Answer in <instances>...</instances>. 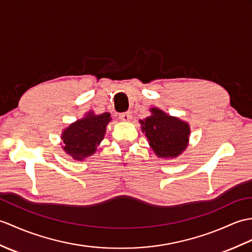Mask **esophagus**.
Here are the masks:
<instances>
[{"instance_id":"34e87169","label":"esophagus","mask_w":252,"mask_h":252,"mask_svg":"<svg viewBox=\"0 0 252 252\" xmlns=\"http://www.w3.org/2000/svg\"><path fill=\"white\" fill-rule=\"evenodd\" d=\"M119 118L122 121H130L132 119V113L131 112H126V113H121L119 115Z\"/></svg>"}]
</instances>
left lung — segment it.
I'll use <instances>...</instances> for the list:
<instances>
[{"mask_svg": "<svg viewBox=\"0 0 252 252\" xmlns=\"http://www.w3.org/2000/svg\"><path fill=\"white\" fill-rule=\"evenodd\" d=\"M150 117L140 120L142 131L149 145L160 158H175L186 149L188 144L189 125L163 113L158 108L151 109Z\"/></svg>", "mask_w": 252, "mask_h": 252, "instance_id": "8db88e82", "label": "left lung"}]
</instances>
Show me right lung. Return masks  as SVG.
<instances>
[{
    "mask_svg": "<svg viewBox=\"0 0 252 252\" xmlns=\"http://www.w3.org/2000/svg\"><path fill=\"white\" fill-rule=\"evenodd\" d=\"M110 119L108 113L102 115L90 113L85 118L74 122L63 132V149L78 161L93 155L104 138Z\"/></svg>",
    "mask_w": 252,
    "mask_h": 252,
    "instance_id": "1",
    "label": "right lung"
}]
</instances>
